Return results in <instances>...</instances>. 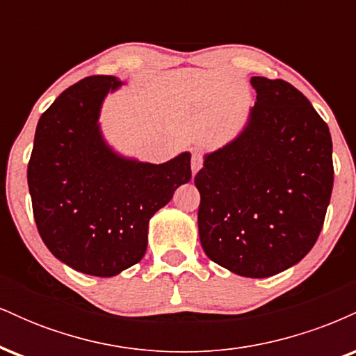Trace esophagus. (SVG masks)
<instances>
[{"label": "esophagus", "mask_w": 356, "mask_h": 356, "mask_svg": "<svg viewBox=\"0 0 356 356\" xmlns=\"http://www.w3.org/2000/svg\"><path fill=\"white\" fill-rule=\"evenodd\" d=\"M202 162H204V159H202L201 154L195 152L194 155H192V164H191L192 165V174H195L199 169H201Z\"/></svg>", "instance_id": "34e87169"}]
</instances>
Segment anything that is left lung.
I'll return each mask as SVG.
<instances>
[{
	"label": "left lung",
	"instance_id": "obj_1",
	"mask_svg": "<svg viewBox=\"0 0 356 356\" xmlns=\"http://www.w3.org/2000/svg\"><path fill=\"white\" fill-rule=\"evenodd\" d=\"M246 129L206 155L201 194L204 252L239 276L268 277L300 263L325 222L333 189L332 136L300 90L252 76Z\"/></svg>",
	"mask_w": 356,
	"mask_h": 356
}]
</instances>
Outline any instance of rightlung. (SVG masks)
<instances>
[{
	"mask_svg": "<svg viewBox=\"0 0 356 356\" xmlns=\"http://www.w3.org/2000/svg\"><path fill=\"white\" fill-rule=\"evenodd\" d=\"M115 76L72 85L43 112L28 162L36 227L51 254L85 275L110 277L145 254L149 219L189 182L191 154L147 164L100 136V105Z\"/></svg>",
	"mask_w": 356,
	"mask_h": 356,
	"instance_id": "add662e5",
	"label": "right lung"
}]
</instances>
